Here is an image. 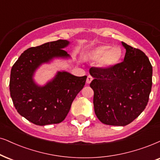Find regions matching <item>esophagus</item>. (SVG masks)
I'll use <instances>...</instances> for the list:
<instances>
[{"mask_svg":"<svg viewBox=\"0 0 160 160\" xmlns=\"http://www.w3.org/2000/svg\"><path fill=\"white\" fill-rule=\"evenodd\" d=\"M92 80H93L92 77L90 76V75H88V77H87V79H86V83L87 84H89L90 82L92 81Z\"/></svg>","mask_w":160,"mask_h":160,"instance_id":"34e87169","label":"esophagus"}]
</instances>
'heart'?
Listing matches in <instances>:
<instances>
[{"label":"heart","mask_w":160,"mask_h":160,"mask_svg":"<svg viewBox=\"0 0 160 160\" xmlns=\"http://www.w3.org/2000/svg\"><path fill=\"white\" fill-rule=\"evenodd\" d=\"M122 50L118 46L101 45L92 49L89 58L94 61H98L101 68H110L117 65L122 58Z\"/></svg>","instance_id":"b5f03b06"}]
</instances>
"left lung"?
<instances>
[{
    "instance_id": "left-lung-1",
    "label": "left lung",
    "mask_w": 160,
    "mask_h": 160,
    "mask_svg": "<svg viewBox=\"0 0 160 160\" xmlns=\"http://www.w3.org/2000/svg\"><path fill=\"white\" fill-rule=\"evenodd\" d=\"M124 60L112 67H92L94 108L101 122L125 126L142 113L152 86V66L144 52L122 42Z\"/></svg>"
}]
</instances>
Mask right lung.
<instances>
[{"label": "right lung", "mask_w": 160, "mask_h": 160, "mask_svg": "<svg viewBox=\"0 0 160 160\" xmlns=\"http://www.w3.org/2000/svg\"><path fill=\"white\" fill-rule=\"evenodd\" d=\"M69 43L66 40H58L28 48L12 68L9 90L13 104L22 117L34 124L61 122L85 86L87 76L77 77L66 71H58L44 86L34 80L36 71L43 64L57 58H71L62 49Z\"/></svg>", "instance_id": "add662e5"}]
</instances>
